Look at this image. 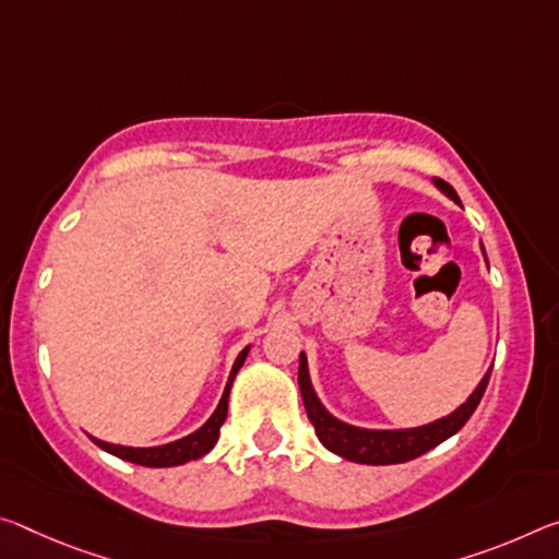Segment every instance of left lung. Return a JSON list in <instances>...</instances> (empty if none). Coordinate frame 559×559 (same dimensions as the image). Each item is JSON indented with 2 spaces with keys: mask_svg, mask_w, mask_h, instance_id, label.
Masks as SVG:
<instances>
[{
  "mask_svg": "<svg viewBox=\"0 0 559 559\" xmlns=\"http://www.w3.org/2000/svg\"><path fill=\"white\" fill-rule=\"evenodd\" d=\"M432 183H436V189L445 193L450 201L460 203V197L455 193L453 186L440 179H432ZM483 255H485V248H483ZM485 263H487V255H485ZM490 373L492 368H487V373L483 376L480 383H477L471 397H467L460 407H455L450 415H442L438 420L418 425V428L376 430V428H358V425H350L335 418V415L321 403V397L316 395L311 373H308L306 353H300V360H298L300 395H304L308 420L313 423L318 440H321L331 453L350 460V463H362V465L407 463V460L420 457L423 453H428V450L438 448L440 442L453 438L455 432L471 420V415L475 413V407L485 393Z\"/></svg>",
  "mask_w": 559,
  "mask_h": 559,
  "instance_id": "left-lung-1",
  "label": "left lung"
}]
</instances>
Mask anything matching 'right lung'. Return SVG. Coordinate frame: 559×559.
<instances>
[{"label":"right lung","mask_w":559,"mask_h":559,"mask_svg":"<svg viewBox=\"0 0 559 559\" xmlns=\"http://www.w3.org/2000/svg\"><path fill=\"white\" fill-rule=\"evenodd\" d=\"M248 350H251V345H246V348L238 353V358L234 360L231 376H228V380H226L224 395H221L216 411L211 413V418L203 423L199 430H193L191 436H186L181 440H174V442H166V445H154V448L114 445V442H106V440H99V438H92V440L102 450H106V453H111V455H117L121 460H127V463L144 465V467H174V465L189 463V460L203 457L211 448L216 445L218 430H221V425H224L226 413H228V395H231L234 378H236V373H238V370H241V366L246 362Z\"/></svg>","instance_id":"obj_1"}]
</instances>
